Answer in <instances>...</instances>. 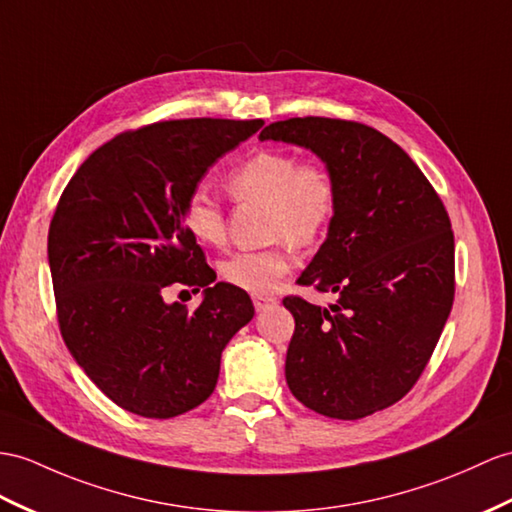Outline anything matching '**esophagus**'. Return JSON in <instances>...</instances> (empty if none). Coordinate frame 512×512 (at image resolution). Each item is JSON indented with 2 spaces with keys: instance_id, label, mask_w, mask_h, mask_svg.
<instances>
[{
  "instance_id": "obj_1",
  "label": "esophagus",
  "mask_w": 512,
  "mask_h": 512,
  "mask_svg": "<svg viewBox=\"0 0 512 512\" xmlns=\"http://www.w3.org/2000/svg\"><path fill=\"white\" fill-rule=\"evenodd\" d=\"M276 302H278V299L273 297V295H256V297H254V308L260 313V310H265V308L273 306Z\"/></svg>"
}]
</instances>
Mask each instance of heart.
I'll return each instance as SVG.
<instances>
[{
    "mask_svg": "<svg viewBox=\"0 0 512 512\" xmlns=\"http://www.w3.org/2000/svg\"><path fill=\"white\" fill-rule=\"evenodd\" d=\"M226 186L239 202L269 208V236L280 239L265 249L236 252L221 263V278L236 289L265 295L293 267L291 247H308L323 239L339 210V180L328 162L302 158L284 149H258L234 165ZM184 226L199 243L226 241V215L221 199L204 186L191 191L182 210Z\"/></svg>",
    "mask_w": 512,
    "mask_h": 512,
    "instance_id": "b5f03b06",
    "label": "heart"
}]
</instances>
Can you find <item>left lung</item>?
Wrapping results in <instances>:
<instances>
[{
	"instance_id": "obj_1",
	"label": "left lung",
	"mask_w": 512,
	"mask_h": 512,
	"mask_svg": "<svg viewBox=\"0 0 512 512\" xmlns=\"http://www.w3.org/2000/svg\"><path fill=\"white\" fill-rule=\"evenodd\" d=\"M258 139L313 149L339 180L328 239L297 280L336 299L328 308L282 299L295 319L286 384L332 419L389 408L413 389L450 317V215L413 158L365 123L293 117Z\"/></svg>"
}]
</instances>
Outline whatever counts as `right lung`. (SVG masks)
<instances>
[{
    "instance_id": "right-lung-1",
    "label": "right lung",
    "mask_w": 512,
    "mask_h": 512,
    "mask_svg": "<svg viewBox=\"0 0 512 512\" xmlns=\"http://www.w3.org/2000/svg\"><path fill=\"white\" fill-rule=\"evenodd\" d=\"M263 119H171L117 134L86 158L49 223L60 334L108 400L178 417L215 391L221 352L254 317L249 295L215 282L182 210L208 167ZM171 285L205 289L195 311Z\"/></svg>"
}]
</instances>
